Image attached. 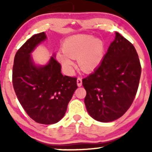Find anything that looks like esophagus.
<instances>
[{"label":"esophagus","instance_id":"obj_1","mask_svg":"<svg viewBox=\"0 0 152 152\" xmlns=\"http://www.w3.org/2000/svg\"><path fill=\"white\" fill-rule=\"evenodd\" d=\"M77 85H78V86H81V85H82V78H81L78 77L77 78Z\"/></svg>","mask_w":152,"mask_h":152}]
</instances>
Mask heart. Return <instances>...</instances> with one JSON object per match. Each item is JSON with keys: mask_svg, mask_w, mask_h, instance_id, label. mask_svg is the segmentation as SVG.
Masks as SVG:
<instances>
[{"mask_svg": "<svg viewBox=\"0 0 152 152\" xmlns=\"http://www.w3.org/2000/svg\"><path fill=\"white\" fill-rule=\"evenodd\" d=\"M64 52H59L58 59L63 67L71 72L73 58H78V64L84 71H91L102 63L104 46L102 40L87 35H76L68 38L63 44Z\"/></svg>", "mask_w": 152, "mask_h": 152, "instance_id": "b5f03b06", "label": "heart"}]
</instances>
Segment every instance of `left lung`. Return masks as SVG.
<instances>
[{"label": "left lung", "instance_id": "obj_1", "mask_svg": "<svg viewBox=\"0 0 152 152\" xmlns=\"http://www.w3.org/2000/svg\"><path fill=\"white\" fill-rule=\"evenodd\" d=\"M141 72L133 44L116 32L100 65L82 80L90 116L101 122L113 121L123 116L135 98Z\"/></svg>", "mask_w": 152, "mask_h": 152}]
</instances>
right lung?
Wrapping results in <instances>:
<instances>
[{"instance_id": "obj_1", "label": "right lung", "mask_w": 152, "mask_h": 152, "mask_svg": "<svg viewBox=\"0 0 152 152\" xmlns=\"http://www.w3.org/2000/svg\"><path fill=\"white\" fill-rule=\"evenodd\" d=\"M44 32L34 35L16 52L12 81L19 102L30 117L43 124H53L64 117L77 86V78L63 76L54 57L36 66L31 53L46 40Z\"/></svg>"}]
</instances>
